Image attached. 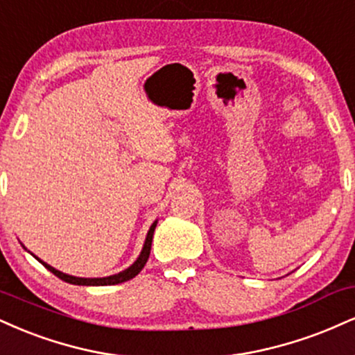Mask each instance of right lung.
<instances>
[{"label":"right lung","mask_w":355,"mask_h":355,"mask_svg":"<svg viewBox=\"0 0 355 355\" xmlns=\"http://www.w3.org/2000/svg\"><path fill=\"white\" fill-rule=\"evenodd\" d=\"M157 223H159V220L153 221V223L150 225V228H148L147 236H145L142 251H140L139 258H137L135 261L132 263L129 268H127V270L117 272V275H110V276H105V277H78V276H71V275H66V272L55 270V268H53L48 263H44V261H42V259L37 258V256H34L33 253L31 254L37 259V261L42 264V266L46 268V270H49L51 272H53V275L58 276L59 279L66 281V283H69V284H78V286H114V284H121V283H125V281L132 279V277H135L140 271H142V268L145 266V263H147L148 256H150L152 238H153V232H155ZM24 250H26V248H24Z\"/></svg>","instance_id":"add662e5"}]
</instances>
